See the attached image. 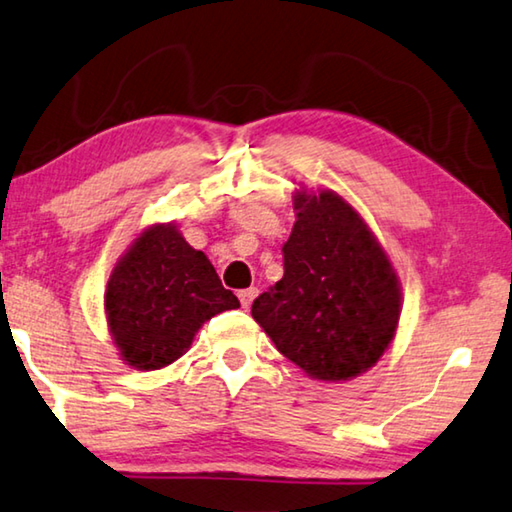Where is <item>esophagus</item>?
Instances as JSON below:
<instances>
[{"label":"esophagus","instance_id":"esophagus-1","mask_svg":"<svg viewBox=\"0 0 512 512\" xmlns=\"http://www.w3.org/2000/svg\"><path fill=\"white\" fill-rule=\"evenodd\" d=\"M256 295H258V288H245V290H240V292H238V299H240L242 308H249L251 301L256 299Z\"/></svg>","mask_w":512,"mask_h":512}]
</instances>
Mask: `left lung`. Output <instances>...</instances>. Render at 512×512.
Listing matches in <instances>:
<instances>
[{
    "label": "left lung",
    "instance_id": "8db88e82",
    "mask_svg": "<svg viewBox=\"0 0 512 512\" xmlns=\"http://www.w3.org/2000/svg\"><path fill=\"white\" fill-rule=\"evenodd\" d=\"M295 211L283 279L254 299L251 315L313 379L345 381L372 367L397 331V274L367 224L335 192H299Z\"/></svg>",
    "mask_w": 512,
    "mask_h": 512
}]
</instances>
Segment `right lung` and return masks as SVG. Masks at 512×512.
Returning a JSON list of instances; mask_svg holds the SVG:
<instances>
[{
  "mask_svg": "<svg viewBox=\"0 0 512 512\" xmlns=\"http://www.w3.org/2000/svg\"><path fill=\"white\" fill-rule=\"evenodd\" d=\"M104 306L122 358L138 370H161L183 356L201 324L240 301L204 251L192 249L172 224H158L117 263Z\"/></svg>",
  "mask_w": 512,
  "mask_h": 512,
  "instance_id": "1",
  "label": "right lung"
}]
</instances>
